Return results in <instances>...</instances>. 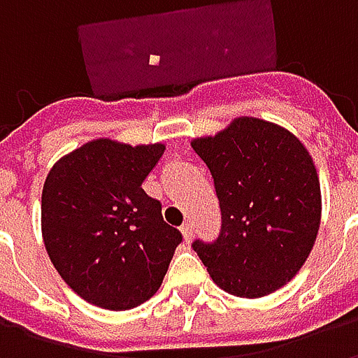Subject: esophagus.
<instances>
[{
    "instance_id": "34e87169",
    "label": "esophagus",
    "mask_w": 358,
    "mask_h": 358,
    "mask_svg": "<svg viewBox=\"0 0 358 358\" xmlns=\"http://www.w3.org/2000/svg\"><path fill=\"white\" fill-rule=\"evenodd\" d=\"M180 232L184 236V240L189 241L192 240V236H194V224H192V222H186V224L180 228Z\"/></svg>"
}]
</instances>
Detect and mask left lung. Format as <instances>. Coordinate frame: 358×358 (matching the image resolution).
<instances>
[{
  "label": "left lung",
  "mask_w": 358,
  "mask_h": 358,
  "mask_svg": "<svg viewBox=\"0 0 358 358\" xmlns=\"http://www.w3.org/2000/svg\"><path fill=\"white\" fill-rule=\"evenodd\" d=\"M192 148L215 180L222 226L194 249L213 282L257 299L292 280L315 245L322 197L315 163L289 130L263 118H234Z\"/></svg>",
  "instance_id": "8db88e82"
}]
</instances>
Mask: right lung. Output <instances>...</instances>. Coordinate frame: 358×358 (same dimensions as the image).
<instances>
[{
	"label": "right lung",
	"mask_w": 358,
	"mask_h": 358,
	"mask_svg": "<svg viewBox=\"0 0 358 358\" xmlns=\"http://www.w3.org/2000/svg\"><path fill=\"white\" fill-rule=\"evenodd\" d=\"M164 143L99 138L61 157L42 192V236L51 263L95 307L128 310L163 284L182 234L141 184Z\"/></svg>",
	"instance_id": "add662e5"
}]
</instances>
